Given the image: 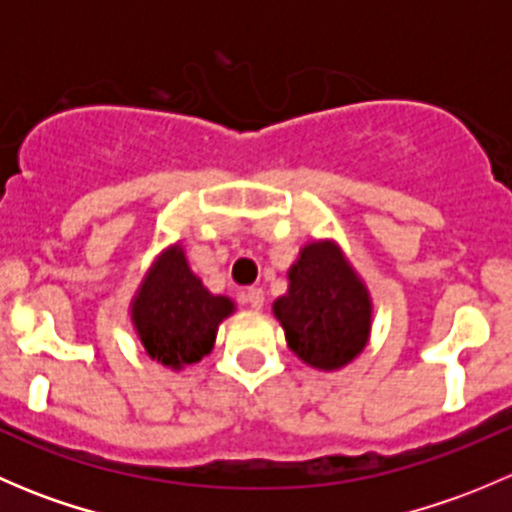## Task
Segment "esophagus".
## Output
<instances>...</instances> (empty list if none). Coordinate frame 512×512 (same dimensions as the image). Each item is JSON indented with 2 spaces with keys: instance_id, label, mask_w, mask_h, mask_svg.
I'll return each instance as SVG.
<instances>
[{
  "instance_id": "1",
  "label": "esophagus",
  "mask_w": 512,
  "mask_h": 512,
  "mask_svg": "<svg viewBox=\"0 0 512 512\" xmlns=\"http://www.w3.org/2000/svg\"><path fill=\"white\" fill-rule=\"evenodd\" d=\"M245 302L250 304L252 309H262V304H265V292H262L260 287H250L245 292Z\"/></svg>"
}]
</instances>
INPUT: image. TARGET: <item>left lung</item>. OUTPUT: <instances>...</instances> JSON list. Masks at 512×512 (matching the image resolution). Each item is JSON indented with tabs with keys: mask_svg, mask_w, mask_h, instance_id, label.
I'll return each mask as SVG.
<instances>
[{
	"mask_svg": "<svg viewBox=\"0 0 512 512\" xmlns=\"http://www.w3.org/2000/svg\"><path fill=\"white\" fill-rule=\"evenodd\" d=\"M289 289L272 312L287 347L322 371L347 366L364 352L371 332V297L337 242H309L289 267Z\"/></svg>",
	"mask_w": 512,
	"mask_h": 512,
	"instance_id": "left-lung-1",
	"label": "left lung"
}]
</instances>
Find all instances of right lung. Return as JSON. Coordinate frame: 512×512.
Here are the masks:
<instances>
[{
  "label": "right lung",
  "instance_id": "add662e5",
  "mask_svg": "<svg viewBox=\"0 0 512 512\" xmlns=\"http://www.w3.org/2000/svg\"><path fill=\"white\" fill-rule=\"evenodd\" d=\"M235 312L230 297L208 292L180 245L160 252L131 302V322L151 359L183 369L213 352L218 327Z\"/></svg>",
  "mask_w": 512,
  "mask_h": 512
}]
</instances>
